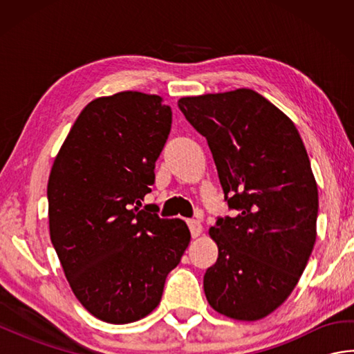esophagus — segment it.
I'll return each instance as SVG.
<instances>
[{
  "label": "esophagus",
  "instance_id": "esophagus-1",
  "mask_svg": "<svg viewBox=\"0 0 354 354\" xmlns=\"http://www.w3.org/2000/svg\"><path fill=\"white\" fill-rule=\"evenodd\" d=\"M187 223H189L192 237H198V236L201 234V232H202V225H201V222L196 221V219H190Z\"/></svg>",
  "mask_w": 354,
  "mask_h": 354
}]
</instances>
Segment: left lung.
Instances as JSON below:
<instances>
[{"instance_id": "1", "label": "left lung", "mask_w": 354, "mask_h": 354, "mask_svg": "<svg viewBox=\"0 0 354 354\" xmlns=\"http://www.w3.org/2000/svg\"><path fill=\"white\" fill-rule=\"evenodd\" d=\"M187 122L207 138L230 209L209 236L219 257L204 275L209 306L255 321L280 307L317 240L318 187L295 124L252 89L183 97Z\"/></svg>"}]
</instances>
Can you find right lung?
I'll use <instances>...</instances> for the list:
<instances>
[{
	"label": "right lung",
	"mask_w": 354,
	"mask_h": 354,
	"mask_svg": "<svg viewBox=\"0 0 354 354\" xmlns=\"http://www.w3.org/2000/svg\"><path fill=\"white\" fill-rule=\"evenodd\" d=\"M171 109L124 91L88 103L48 178L50 237L74 295L104 322L127 324L160 304L187 246L181 219L133 207L155 183Z\"/></svg>",
	"instance_id": "1"
}]
</instances>
